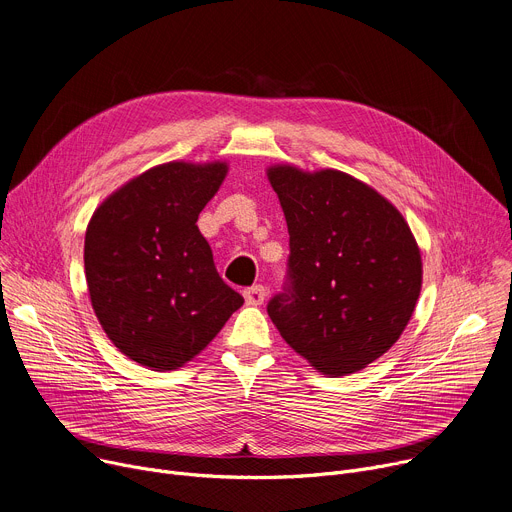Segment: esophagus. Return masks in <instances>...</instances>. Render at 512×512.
Here are the masks:
<instances>
[{
  "label": "esophagus",
  "instance_id": "34e87169",
  "mask_svg": "<svg viewBox=\"0 0 512 512\" xmlns=\"http://www.w3.org/2000/svg\"><path fill=\"white\" fill-rule=\"evenodd\" d=\"M245 300L247 304L251 306H257V304H263L265 300V288L263 286H251L245 290Z\"/></svg>",
  "mask_w": 512,
  "mask_h": 512
}]
</instances>
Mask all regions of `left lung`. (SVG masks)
<instances>
[{
    "instance_id": "8db88e82",
    "label": "left lung",
    "mask_w": 512,
    "mask_h": 512,
    "mask_svg": "<svg viewBox=\"0 0 512 512\" xmlns=\"http://www.w3.org/2000/svg\"><path fill=\"white\" fill-rule=\"evenodd\" d=\"M290 234L288 290L267 313L286 344L327 377L366 368L410 323L422 255L401 212L342 170L267 168Z\"/></svg>"
}]
</instances>
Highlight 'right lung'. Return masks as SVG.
<instances>
[{
  "instance_id": "add662e5",
  "label": "right lung",
  "mask_w": 512,
  "mask_h": 512,
  "mask_svg": "<svg viewBox=\"0 0 512 512\" xmlns=\"http://www.w3.org/2000/svg\"><path fill=\"white\" fill-rule=\"evenodd\" d=\"M228 162L148 168L94 210L84 274L94 315L115 348L150 370H177L206 348L245 298L216 271L197 228Z\"/></svg>"
}]
</instances>
